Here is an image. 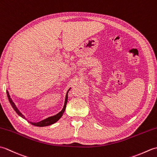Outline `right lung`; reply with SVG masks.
<instances>
[{
	"label": "right lung",
	"instance_id": "1",
	"mask_svg": "<svg viewBox=\"0 0 157 157\" xmlns=\"http://www.w3.org/2000/svg\"><path fill=\"white\" fill-rule=\"evenodd\" d=\"M70 89H71V88H69V90L67 91V94H66V96H65V101L64 106H63V108L61 111H60L58 113V114H56V115H55L54 116H52V117H49L46 118V119H45L44 120H42V121H39V122H37V123H33V122L29 121V123H30L32 125H35V126L44 127V126H48V125H52V124H53V123H56V121H57L61 117L62 115H63V113H64V112H65V108H66V105H67V98H68L67 94H68V92H69ZM6 94H7V97H8V99H9V101L10 104L11 105L12 107L13 108V109L15 110V111L17 113V114L19 116H21L22 118H25V117L22 115V113L19 111L17 108L16 107L15 103L13 102L12 99L11 98V97H10V95L9 94V92L8 91H6Z\"/></svg>",
	"mask_w": 157,
	"mask_h": 157
}]
</instances>
